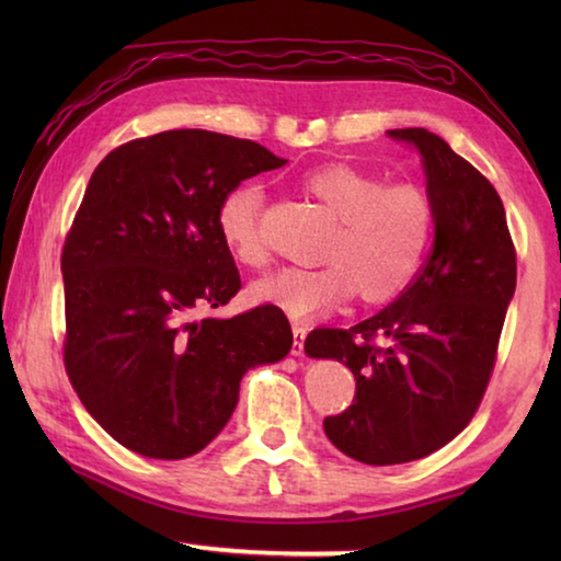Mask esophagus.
<instances>
[{
	"label": "esophagus",
	"instance_id": "esophagus-1",
	"mask_svg": "<svg viewBox=\"0 0 561 561\" xmlns=\"http://www.w3.org/2000/svg\"><path fill=\"white\" fill-rule=\"evenodd\" d=\"M291 331H294V344H291V354H294V356H301V354H304V336H307V327H301V324H294V327H291Z\"/></svg>",
	"mask_w": 561,
	"mask_h": 561
}]
</instances>
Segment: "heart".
<instances>
[{"mask_svg":"<svg viewBox=\"0 0 561 561\" xmlns=\"http://www.w3.org/2000/svg\"><path fill=\"white\" fill-rule=\"evenodd\" d=\"M304 193L336 217L321 252L324 267H284L257 279L250 297L307 321L358 294L366 304H386L411 287L435 232V205L421 185L393 183L354 165L331 163L301 178ZM264 195L257 185H237L222 197L217 230L244 267L267 260L262 234Z\"/></svg>","mask_w":561,"mask_h":561,"instance_id":"b5f03b06","label":"heart"}]
</instances>
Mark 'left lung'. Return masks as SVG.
Wrapping results in <instances>:
<instances>
[{
	"label": "left lung",
	"instance_id": "1",
	"mask_svg": "<svg viewBox=\"0 0 561 561\" xmlns=\"http://www.w3.org/2000/svg\"><path fill=\"white\" fill-rule=\"evenodd\" d=\"M421 153L435 205L433 250L401 297L351 329H314L311 358H336L356 378L327 438L366 465L425 458L450 443L485 396L517 254L490 180L425 128L388 130Z\"/></svg>",
	"mask_w": 561,
	"mask_h": 561
}]
</instances>
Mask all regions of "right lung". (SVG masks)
<instances>
[{"label":"right lung","instance_id":"right-lung-1","mask_svg":"<svg viewBox=\"0 0 561 561\" xmlns=\"http://www.w3.org/2000/svg\"><path fill=\"white\" fill-rule=\"evenodd\" d=\"M287 160L252 140L183 128L123 144L89 180L61 252L64 366L113 440L183 460L217 438L250 368L289 354L277 307L197 319L240 291L217 230L222 197Z\"/></svg>","mask_w":561,"mask_h":561}]
</instances>
